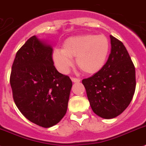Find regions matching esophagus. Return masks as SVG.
<instances>
[{"instance_id": "obj_1", "label": "esophagus", "mask_w": 146, "mask_h": 146, "mask_svg": "<svg viewBox=\"0 0 146 146\" xmlns=\"http://www.w3.org/2000/svg\"><path fill=\"white\" fill-rule=\"evenodd\" d=\"M71 79H72V82H74V83H79V82L80 81V79L77 78H72Z\"/></svg>"}]
</instances>
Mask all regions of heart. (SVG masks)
<instances>
[{"mask_svg":"<svg viewBox=\"0 0 146 146\" xmlns=\"http://www.w3.org/2000/svg\"><path fill=\"white\" fill-rule=\"evenodd\" d=\"M110 52V43L104 35L83 34L63 41L62 50L56 48L52 58L58 70L66 73L73 64L72 58L83 72L93 74L105 66Z\"/></svg>","mask_w":146,"mask_h":146,"instance_id":"heart-1","label":"heart"}]
</instances>
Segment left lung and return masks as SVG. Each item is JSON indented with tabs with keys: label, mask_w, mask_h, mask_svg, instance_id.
Returning <instances> with one entry per match:
<instances>
[{
	"label": "left lung",
	"mask_w": 146,
	"mask_h": 146,
	"mask_svg": "<svg viewBox=\"0 0 146 146\" xmlns=\"http://www.w3.org/2000/svg\"><path fill=\"white\" fill-rule=\"evenodd\" d=\"M111 53L101 70L82 80L92 111L112 119L129 106L136 88L135 68L121 41L110 35Z\"/></svg>",
	"instance_id": "left-lung-1"
}]
</instances>
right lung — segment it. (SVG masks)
<instances>
[{
    "instance_id": "right-lung-1",
    "label": "right lung",
    "mask_w": 146,
    "mask_h": 146,
    "mask_svg": "<svg viewBox=\"0 0 146 146\" xmlns=\"http://www.w3.org/2000/svg\"><path fill=\"white\" fill-rule=\"evenodd\" d=\"M53 48L35 35L17 51L10 75L16 106L25 117L40 126L49 128L66 113L72 82L58 72Z\"/></svg>"
}]
</instances>
